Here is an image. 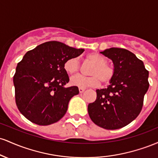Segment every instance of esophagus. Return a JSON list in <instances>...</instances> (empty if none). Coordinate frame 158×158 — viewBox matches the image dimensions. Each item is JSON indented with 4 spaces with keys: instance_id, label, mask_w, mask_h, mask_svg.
Returning <instances> with one entry per match:
<instances>
[{
    "instance_id": "34e87169",
    "label": "esophagus",
    "mask_w": 158,
    "mask_h": 158,
    "mask_svg": "<svg viewBox=\"0 0 158 158\" xmlns=\"http://www.w3.org/2000/svg\"><path fill=\"white\" fill-rule=\"evenodd\" d=\"M85 88H79V93H83V92L85 91Z\"/></svg>"
}]
</instances>
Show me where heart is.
<instances>
[{"instance_id":"heart-1","label":"heart","mask_w":158,"mask_h":158,"mask_svg":"<svg viewBox=\"0 0 158 158\" xmlns=\"http://www.w3.org/2000/svg\"><path fill=\"white\" fill-rule=\"evenodd\" d=\"M86 59L94 64L90 69V77H85L77 75L70 79V84L79 88L97 87L103 83H108L114 77V70L112 67L107 64V59L104 56L97 52H91L86 55ZM79 64L76 57L69 58L64 61V70L69 75H74L79 71Z\"/></svg>"}]
</instances>
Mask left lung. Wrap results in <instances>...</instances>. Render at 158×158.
<instances>
[{"instance_id":"1","label":"left lung","mask_w":158,"mask_h":158,"mask_svg":"<svg viewBox=\"0 0 158 158\" xmlns=\"http://www.w3.org/2000/svg\"><path fill=\"white\" fill-rule=\"evenodd\" d=\"M113 61L114 77L107 88L97 90V99L88 106L91 120L114 130L127 126L140 113L148 89V71L133 52L111 48L100 52Z\"/></svg>"}]
</instances>
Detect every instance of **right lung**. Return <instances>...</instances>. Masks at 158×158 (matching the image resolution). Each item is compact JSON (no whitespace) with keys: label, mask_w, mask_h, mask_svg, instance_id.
<instances>
[{"label":"right lung","mask_w":158,"mask_h":158,"mask_svg":"<svg viewBox=\"0 0 158 158\" xmlns=\"http://www.w3.org/2000/svg\"><path fill=\"white\" fill-rule=\"evenodd\" d=\"M84 51L52 41L26 52L16 67L13 83L16 105L27 119L48 126L64 117L70 99L79 93L77 86L64 87L69 77L64 63Z\"/></svg>","instance_id":"right-lung-1"}]
</instances>
